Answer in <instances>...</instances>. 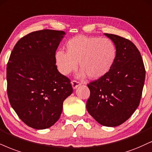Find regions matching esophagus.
<instances>
[{
    "label": "esophagus",
    "instance_id": "1",
    "mask_svg": "<svg viewBox=\"0 0 152 152\" xmlns=\"http://www.w3.org/2000/svg\"><path fill=\"white\" fill-rule=\"evenodd\" d=\"M71 84H72L73 89H76V88H77V87H79L80 85H81V82L77 81V80H72V81L71 82Z\"/></svg>",
    "mask_w": 152,
    "mask_h": 152
}]
</instances>
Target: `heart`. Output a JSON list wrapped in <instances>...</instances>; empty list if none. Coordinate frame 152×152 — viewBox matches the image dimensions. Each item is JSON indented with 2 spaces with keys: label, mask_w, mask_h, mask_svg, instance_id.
Listing matches in <instances>:
<instances>
[{
  "label": "heart",
  "mask_w": 152,
  "mask_h": 152,
  "mask_svg": "<svg viewBox=\"0 0 152 152\" xmlns=\"http://www.w3.org/2000/svg\"><path fill=\"white\" fill-rule=\"evenodd\" d=\"M66 50L56 53L58 69L64 75L75 70L80 62L82 76L99 79L110 72L117 57L115 45L108 38L78 35L67 42Z\"/></svg>",
  "instance_id": "1"
}]
</instances>
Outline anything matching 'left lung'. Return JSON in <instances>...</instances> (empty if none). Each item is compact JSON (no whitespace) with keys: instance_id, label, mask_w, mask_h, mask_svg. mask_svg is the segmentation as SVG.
I'll return each mask as SVG.
<instances>
[{"instance_id":"obj_1","label":"left lung","mask_w":152,"mask_h":152,"mask_svg":"<svg viewBox=\"0 0 152 152\" xmlns=\"http://www.w3.org/2000/svg\"><path fill=\"white\" fill-rule=\"evenodd\" d=\"M117 48V57L107 75L87 85V110L99 124L115 127L125 123L139 106L145 80L140 52L129 39L105 34Z\"/></svg>"}]
</instances>
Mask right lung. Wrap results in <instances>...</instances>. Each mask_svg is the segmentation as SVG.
<instances>
[{
  "mask_svg": "<svg viewBox=\"0 0 152 152\" xmlns=\"http://www.w3.org/2000/svg\"><path fill=\"white\" fill-rule=\"evenodd\" d=\"M65 32L43 29L22 37L7 64V93L18 117L43 130L58 121L63 102L72 93L70 80L56 65V51Z\"/></svg>",
  "mask_w": 152,
  "mask_h": 152,
  "instance_id": "obj_1",
  "label": "right lung"
}]
</instances>
